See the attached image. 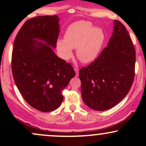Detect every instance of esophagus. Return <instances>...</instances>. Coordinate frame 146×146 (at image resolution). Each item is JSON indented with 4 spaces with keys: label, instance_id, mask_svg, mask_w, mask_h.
<instances>
[{
    "label": "esophagus",
    "instance_id": "1",
    "mask_svg": "<svg viewBox=\"0 0 146 146\" xmlns=\"http://www.w3.org/2000/svg\"><path fill=\"white\" fill-rule=\"evenodd\" d=\"M74 70H75V73H76V76H78V75H79V69H78V68H75Z\"/></svg>",
    "mask_w": 146,
    "mask_h": 146
}]
</instances>
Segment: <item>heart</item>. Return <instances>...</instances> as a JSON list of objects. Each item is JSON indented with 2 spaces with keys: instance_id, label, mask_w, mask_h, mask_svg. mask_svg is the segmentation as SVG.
<instances>
[{
  "instance_id": "heart-1",
  "label": "heart",
  "mask_w": 146,
  "mask_h": 146,
  "mask_svg": "<svg viewBox=\"0 0 146 146\" xmlns=\"http://www.w3.org/2000/svg\"><path fill=\"white\" fill-rule=\"evenodd\" d=\"M103 30L95 27L88 21H78L70 25L64 33V39L57 41L60 58L68 60L77 48V56L84 63H89L98 58L104 44Z\"/></svg>"
}]
</instances>
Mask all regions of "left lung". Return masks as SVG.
<instances>
[{
    "label": "left lung",
    "mask_w": 146,
    "mask_h": 146,
    "mask_svg": "<svg viewBox=\"0 0 146 146\" xmlns=\"http://www.w3.org/2000/svg\"><path fill=\"white\" fill-rule=\"evenodd\" d=\"M114 24L107 46L79 72L84 102L99 111L110 109L121 102L135 78V46L124 25L117 20Z\"/></svg>",
    "instance_id": "obj_1"
}]
</instances>
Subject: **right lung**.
Returning <instances> with one entry per match:
<instances>
[{"mask_svg": "<svg viewBox=\"0 0 146 146\" xmlns=\"http://www.w3.org/2000/svg\"><path fill=\"white\" fill-rule=\"evenodd\" d=\"M58 22L56 15L27 20L14 42L11 71L14 82L25 101L41 112L53 111L60 106L63 89L75 75L71 64L53 51L59 36Z\"/></svg>", "mask_w": 146, "mask_h": 146, "instance_id": "obj_1", "label": "right lung"}]
</instances>
